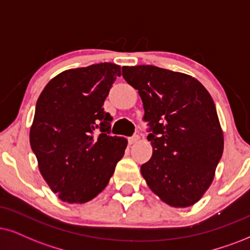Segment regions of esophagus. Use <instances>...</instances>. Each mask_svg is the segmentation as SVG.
<instances>
[{
  "mask_svg": "<svg viewBox=\"0 0 250 250\" xmlns=\"http://www.w3.org/2000/svg\"><path fill=\"white\" fill-rule=\"evenodd\" d=\"M138 140H140V136H138V135H134V136H131V137L128 138V142H129V144H134V143H136V142H137Z\"/></svg>",
  "mask_w": 250,
  "mask_h": 250,
  "instance_id": "obj_1",
  "label": "esophagus"
}]
</instances>
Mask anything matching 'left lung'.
Listing matches in <instances>:
<instances>
[{
	"label": "left lung",
	"instance_id": "8db88e82",
	"mask_svg": "<svg viewBox=\"0 0 250 250\" xmlns=\"http://www.w3.org/2000/svg\"><path fill=\"white\" fill-rule=\"evenodd\" d=\"M122 76L142 98L153 148L142 175L165 203L190 207L210 187L224 150L212 98L191 76L154 65L123 67Z\"/></svg>",
	"mask_w": 250,
	"mask_h": 250
}]
</instances>
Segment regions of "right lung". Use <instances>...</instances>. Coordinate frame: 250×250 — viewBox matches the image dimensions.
Listing matches in <instances>:
<instances>
[{"mask_svg":"<svg viewBox=\"0 0 250 250\" xmlns=\"http://www.w3.org/2000/svg\"><path fill=\"white\" fill-rule=\"evenodd\" d=\"M121 76L114 63L69 69L49 81L37 102L30 143L41 175L63 202L85 203L108 183L127 140L110 134L104 110Z\"/></svg>","mask_w":250,"mask_h":250,"instance_id":"obj_1","label":"right lung"}]
</instances>
